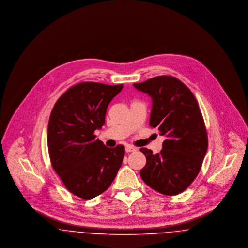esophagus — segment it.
Listing matches in <instances>:
<instances>
[{
  "label": "esophagus",
  "instance_id": "1",
  "mask_svg": "<svg viewBox=\"0 0 248 248\" xmlns=\"http://www.w3.org/2000/svg\"><path fill=\"white\" fill-rule=\"evenodd\" d=\"M135 151H136V149H135L133 146L127 145V146L125 147V152H126V153H132V152H135Z\"/></svg>",
  "mask_w": 248,
  "mask_h": 248
}]
</instances>
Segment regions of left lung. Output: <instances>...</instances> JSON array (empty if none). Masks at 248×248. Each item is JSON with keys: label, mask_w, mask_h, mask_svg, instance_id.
Segmentation results:
<instances>
[{"label": "left lung", "mask_w": 248, "mask_h": 248, "mask_svg": "<svg viewBox=\"0 0 248 248\" xmlns=\"http://www.w3.org/2000/svg\"><path fill=\"white\" fill-rule=\"evenodd\" d=\"M134 86L153 98L150 125L165 136L160 154L141 148L146 165L143 181L165 195L183 192L200 172L208 147V137L198 102L186 84L162 75Z\"/></svg>", "instance_id": "left-lung-1"}]
</instances>
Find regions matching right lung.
Returning <instances> with one entry per match:
<instances>
[{"label":"right lung","instance_id":"1","mask_svg":"<svg viewBox=\"0 0 248 248\" xmlns=\"http://www.w3.org/2000/svg\"><path fill=\"white\" fill-rule=\"evenodd\" d=\"M83 82L57 100L48 123V153L52 167L72 194L89 200L110 186L124 156V147L108 148L94 131L105 124L107 108L123 89Z\"/></svg>","mask_w":248,"mask_h":248}]
</instances>
